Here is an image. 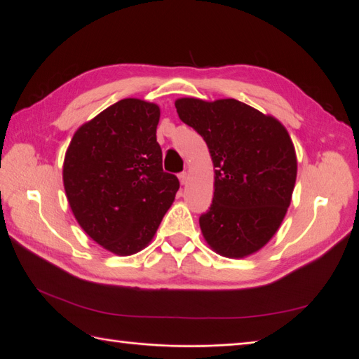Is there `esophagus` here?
Returning <instances> with one entry per match:
<instances>
[{
    "label": "esophagus",
    "mask_w": 359,
    "mask_h": 359,
    "mask_svg": "<svg viewBox=\"0 0 359 359\" xmlns=\"http://www.w3.org/2000/svg\"><path fill=\"white\" fill-rule=\"evenodd\" d=\"M178 177H180V182H181L182 185H185V184L189 182V174H187V172H181V174H180Z\"/></svg>",
    "instance_id": "34e87169"
}]
</instances>
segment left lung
I'll return each mask as SVG.
<instances>
[{
	"label": "left lung",
	"instance_id": "left-lung-1",
	"mask_svg": "<svg viewBox=\"0 0 359 359\" xmlns=\"http://www.w3.org/2000/svg\"><path fill=\"white\" fill-rule=\"evenodd\" d=\"M175 107L206 141L215 168L212 205L198 218L205 240L226 257L257 252L292 202L297 161L287 130L234 98H178Z\"/></svg>",
	"mask_w": 359,
	"mask_h": 359
}]
</instances>
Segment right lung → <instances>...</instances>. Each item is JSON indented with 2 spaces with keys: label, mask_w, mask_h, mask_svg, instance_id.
Masks as SVG:
<instances>
[{
  "label": "right lung",
  "mask_w": 359,
  "mask_h": 359,
  "mask_svg": "<svg viewBox=\"0 0 359 359\" xmlns=\"http://www.w3.org/2000/svg\"><path fill=\"white\" fill-rule=\"evenodd\" d=\"M161 109L123 98L83 123L72 138L63 182L78 224L121 256L144 249L180 189L162 168L156 140Z\"/></svg>",
  "instance_id": "1"
}]
</instances>
